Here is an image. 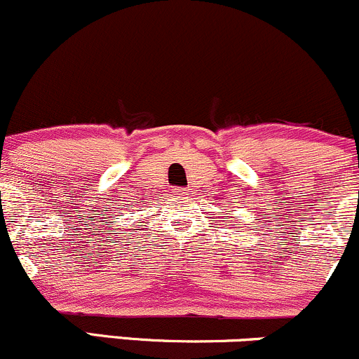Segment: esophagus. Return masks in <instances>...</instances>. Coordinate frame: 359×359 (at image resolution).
<instances>
[{"mask_svg":"<svg viewBox=\"0 0 359 359\" xmlns=\"http://www.w3.org/2000/svg\"><path fill=\"white\" fill-rule=\"evenodd\" d=\"M172 192L177 196V198H182V196H186V189H182V187H175Z\"/></svg>","mask_w":359,"mask_h":359,"instance_id":"1","label":"esophagus"}]
</instances>
